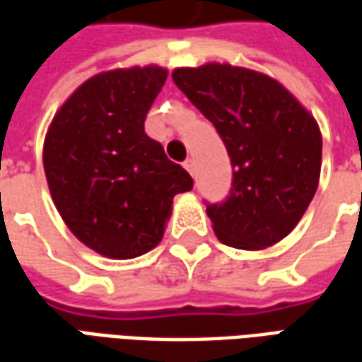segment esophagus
<instances>
[{"label":"esophagus","mask_w":362,"mask_h":362,"mask_svg":"<svg viewBox=\"0 0 362 362\" xmlns=\"http://www.w3.org/2000/svg\"><path fill=\"white\" fill-rule=\"evenodd\" d=\"M184 168L194 176V174H196V163H194V158H186V160H184Z\"/></svg>","instance_id":"1"}]
</instances>
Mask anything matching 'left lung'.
Masks as SVG:
<instances>
[{"instance_id":"1","label":"left lung","mask_w":362,"mask_h":362,"mask_svg":"<svg viewBox=\"0 0 362 362\" xmlns=\"http://www.w3.org/2000/svg\"><path fill=\"white\" fill-rule=\"evenodd\" d=\"M173 81L215 126L230 157V194L207 204L217 238L240 250L279 243L318 188L322 134L314 116L281 83L246 67H178Z\"/></svg>"}]
</instances>
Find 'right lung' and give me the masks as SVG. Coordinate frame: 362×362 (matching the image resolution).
Instances as JSON below:
<instances>
[{
	"mask_svg": "<svg viewBox=\"0 0 362 362\" xmlns=\"http://www.w3.org/2000/svg\"><path fill=\"white\" fill-rule=\"evenodd\" d=\"M165 67L112 69L83 83L44 139V173L62 219L90 250L129 259L165 235L176 194L194 180L145 134Z\"/></svg>",
	"mask_w": 362,
	"mask_h": 362,
	"instance_id": "add662e5",
	"label": "right lung"
}]
</instances>
